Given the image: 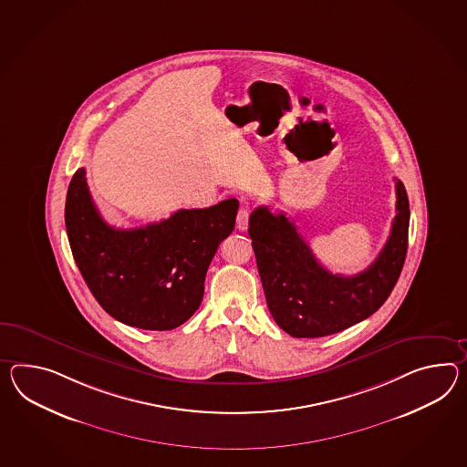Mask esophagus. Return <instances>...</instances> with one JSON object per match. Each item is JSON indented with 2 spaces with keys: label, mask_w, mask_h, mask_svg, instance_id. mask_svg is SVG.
Wrapping results in <instances>:
<instances>
[{
  "label": "esophagus",
  "mask_w": 467,
  "mask_h": 467,
  "mask_svg": "<svg viewBox=\"0 0 467 467\" xmlns=\"http://www.w3.org/2000/svg\"><path fill=\"white\" fill-rule=\"evenodd\" d=\"M248 221H250V207L248 205H241L236 216V228L239 231H246L248 229Z\"/></svg>",
  "instance_id": "esophagus-1"
}]
</instances>
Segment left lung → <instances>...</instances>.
Listing matches in <instances>:
<instances>
[{"label":"left lung","mask_w":467,"mask_h":467,"mask_svg":"<svg viewBox=\"0 0 467 467\" xmlns=\"http://www.w3.org/2000/svg\"><path fill=\"white\" fill-rule=\"evenodd\" d=\"M397 216L378 258L353 276L330 274L284 213L256 207L250 216L251 244L275 322L292 337H322L375 314L397 285L409 248L410 205L395 179Z\"/></svg>","instance_id":"1"}]
</instances>
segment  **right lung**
<instances>
[{"mask_svg":"<svg viewBox=\"0 0 467 467\" xmlns=\"http://www.w3.org/2000/svg\"><path fill=\"white\" fill-rule=\"evenodd\" d=\"M239 202L181 209L143 228L116 229L92 202L86 171L68 183L66 228L74 260L111 317L145 330H171L192 317L219 243L234 229Z\"/></svg>","mask_w":467,"mask_h":467,"instance_id":"obj_1","label":"right lung"}]
</instances>
